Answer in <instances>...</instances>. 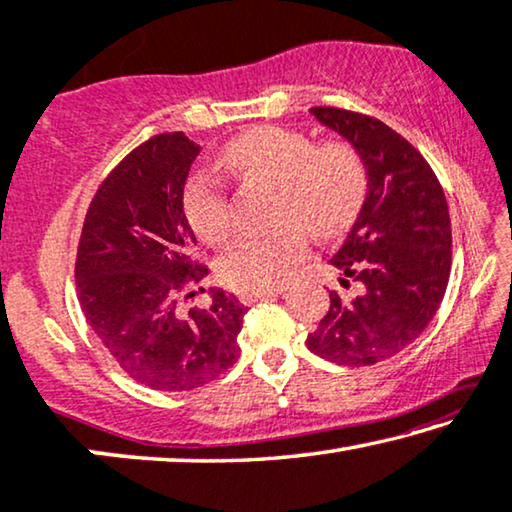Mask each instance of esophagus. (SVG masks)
I'll return each instance as SVG.
<instances>
[{
  "label": "esophagus",
  "instance_id": "esophagus-1",
  "mask_svg": "<svg viewBox=\"0 0 512 512\" xmlns=\"http://www.w3.org/2000/svg\"><path fill=\"white\" fill-rule=\"evenodd\" d=\"M287 287L280 285V287H269V289H250V292H241L239 299L241 303H255L257 299H269V296H278V294H285Z\"/></svg>",
  "mask_w": 512,
  "mask_h": 512
}]
</instances>
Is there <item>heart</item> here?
<instances>
[{
	"label": "heart",
	"instance_id": "obj_1",
	"mask_svg": "<svg viewBox=\"0 0 512 512\" xmlns=\"http://www.w3.org/2000/svg\"><path fill=\"white\" fill-rule=\"evenodd\" d=\"M220 165L239 179L276 188L269 232L241 234L218 262L225 285L234 289L278 287L305 253V230L333 239L352 227L368 195V167L347 142L315 144L301 131L259 126L236 135L220 151ZM190 230L209 246L230 236L232 204L218 179L197 172L183 188Z\"/></svg>",
	"mask_w": 512,
	"mask_h": 512
}]
</instances>
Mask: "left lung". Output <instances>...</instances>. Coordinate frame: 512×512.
Here are the masks:
<instances>
[{"label":"left lung","mask_w":512,"mask_h":512,"mask_svg":"<svg viewBox=\"0 0 512 512\" xmlns=\"http://www.w3.org/2000/svg\"><path fill=\"white\" fill-rule=\"evenodd\" d=\"M312 114L363 156L368 197L331 264L342 271L308 349L363 368L402 352L430 324L451 276L453 236L444 188L414 144L370 114L319 105Z\"/></svg>","instance_id":"left-lung-1"}]
</instances>
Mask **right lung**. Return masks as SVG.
Masks as SVG:
<instances>
[{"label":"right lung","mask_w":512,"mask_h":512,"mask_svg":"<svg viewBox=\"0 0 512 512\" xmlns=\"http://www.w3.org/2000/svg\"><path fill=\"white\" fill-rule=\"evenodd\" d=\"M197 151L179 131L135 147L91 197L75 255L89 326L128 377L156 391H193L232 368L248 312L225 292L209 308H181L209 273L183 213Z\"/></svg>","instance_id":"obj_1"}]
</instances>
